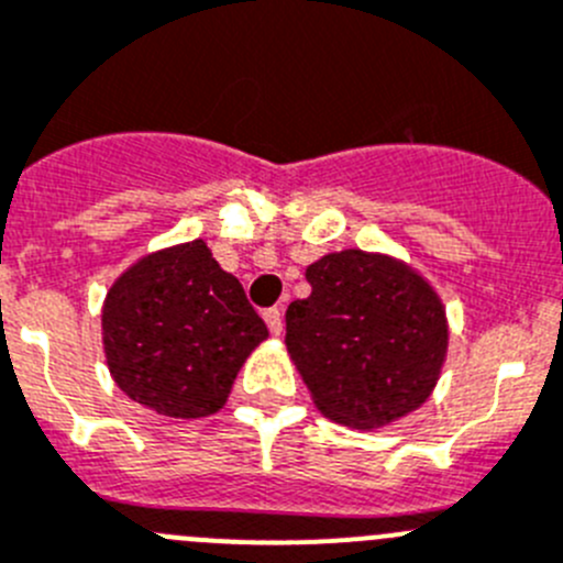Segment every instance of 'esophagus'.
<instances>
[{
    "label": "esophagus",
    "instance_id": "34e87169",
    "mask_svg": "<svg viewBox=\"0 0 563 563\" xmlns=\"http://www.w3.org/2000/svg\"><path fill=\"white\" fill-rule=\"evenodd\" d=\"M266 324H269V333L272 335H283V311L280 308H269V311L264 313Z\"/></svg>",
    "mask_w": 563,
    "mask_h": 563
}]
</instances>
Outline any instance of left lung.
<instances>
[{"label": "left lung", "instance_id": "1", "mask_svg": "<svg viewBox=\"0 0 563 563\" xmlns=\"http://www.w3.org/2000/svg\"><path fill=\"white\" fill-rule=\"evenodd\" d=\"M311 297L286 311V346L328 419L358 430L417 411L448 355V317L397 257L341 250L306 269Z\"/></svg>", "mask_w": 563, "mask_h": 563}]
</instances>
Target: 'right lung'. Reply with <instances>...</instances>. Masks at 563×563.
Returning <instances> with one entry per match:
<instances>
[{"instance_id":"right-lung-1","label":"right lung","mask_w":563,"mask_h":563,"mask_svg":"<svg viewBox=\"0 0 563 563\" xmlns=\"http://www.w3.org/2000/svg\"><path fill=\"white\" fill-rule=\"evenodd\" d=\"M269 335L241 283L202 239L139 257L102 306V344L115 386L172 419L228 402L235 375Z\"/></svg>"}]
</instances>
